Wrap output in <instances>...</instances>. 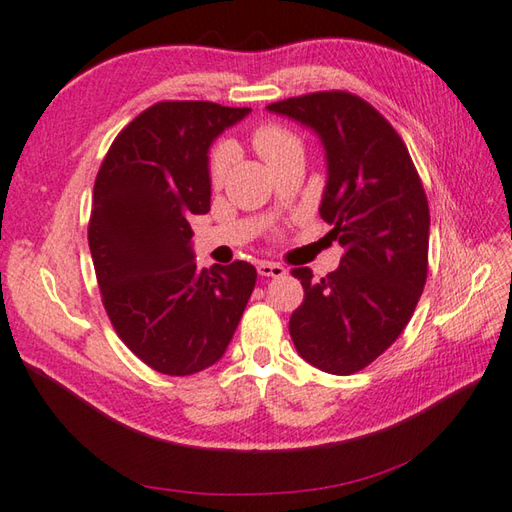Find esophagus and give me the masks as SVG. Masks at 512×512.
<instances>
[{"instance_id": "obj_1", "label": "esophagus", "mask_w": 512, "mask_h": 512, "mask_svg": "<svg viewBox=\"0 0 512 512\" xmlns=\"http://www.w3.org/2000/svg\"><path fill=\"white\" fill-rule=\"evenodd\" d=\"M257 273L262 277H284L286 268L282 264H275V262H259Z\"/></svg>"}]
</instances>
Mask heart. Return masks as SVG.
I'll use <instances>...</instances> for the list:
<instances>
[{
	"mask_svg": "<svg viewBox=\"0 0 512 512\" xmlns=\"http://www.w3.org/2000/svg\"><path fill=\"white\" fill-rule=\"evenodd\" d=\"M250 144H253L257 155L262 157L268 166H275L293 155H302V142H299V137L293 133V130L273 122L259 124L253 133H250ZM228 164H230L228 146H215L208 162L210 182H213V186H219L224 182Z\"/></svg>",
	"mask_w": 512,
	"mask_h": 512,
	"instance_id": "1",
	"label": "heart"
}]
</instances>
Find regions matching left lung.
<instances>
[{
	"label": "left lung",
	"mask_w": 512,
	"mask_h": 512,
	"mask_svg": "<svg viewBox=\"0 0 512 512\" xmlns=\"http://www.w3.org/2000/svg\"><path fill=\"white\" fill-rule=\"evenodd\" d=\"M268 110L313 128L326 150L319 215L344 246L337 270L315 282L293 268L304 302L290 315L297 353L330 375H353L402 335L428 275L430 213L408 148L386 117L346 90Z\"/></svg>",
	"instance_id": "1"
}]
</instances>
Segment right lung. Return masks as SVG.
Instances as JSON below:
<instances>
[{
  "instance_id": "add662e5",
  "label": "right lung",
  "mask_w": 512,
  "mask_h": 512,
  "mask_svg": "<svg viewBox=\"0 0 512 512\" xmlns=\"http://www.w3.org/2000/svg\"><path fill=\"white\" fill-rule=\"evenodd\" d=\"M250 108L157 102L115 137L93 188L88 246L119 339L164 375L222 359L253 293L248 262L197 270L190 215L210 210L208 148Z\"/></svg>"
}]
</instances>
